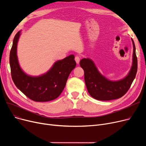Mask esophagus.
<instances>
[{
    "label": "esophagus",
    "instance_id": "obj_1",
    "mask_svg": "<svg viewBox=\"0 0 146 146\" xmlns=\"http://www.w3.org/2000/svg\"><path fill=\"white\" fill-rule=\"evenodd\" d=\"M75 61H76V63L77 64H79V62H80V57H79V56H76L75 57Z\"/></svg>",
    "mask_w": 146,
    "mask_h": 146
}]
</instances>
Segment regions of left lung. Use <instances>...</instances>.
Listing matches in <instances>:
<instances>
[{"label":"left lung","mask_w":146,"mask_h":146,"mask_svg":"<svg viewBox=\"0 0 146 146\" xmlns=\"http://www.w3.org/2000/svg\"><path fill=\"white\" fill-rule=\"evenodd\" d=\"M133 44V65L128 74L123 79L111 81L105 78L98 70L94 63L89 58H83L80 66L83 69L85 81L90 95L99 101H110L124 96L129 89L137 72V58L135 47Z\"/></svg>","instance_id":"obj_1"}]
</instances>
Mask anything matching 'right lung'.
Masks as SVG:
<instances>
[{"mask_svg": "<svg viewBox=\"0 0 146 146\" xmlns=\"http://www.w3.org/2000/svg\"><path fill=\"white\" fill-rule=\"evenodd\" d=\"M21 31L15 35L10 51L9 63L12 80L21 92L35 102H48L58 98L62 92L76 63L70 55L54 63L47 73L38 77L26 74L21 68L17 54V43Z\"/></svg>", "mask_w": 146, "mask_h": 146, "instance_id": "right-lung-1", "label": "right lung"}]
</instances>
